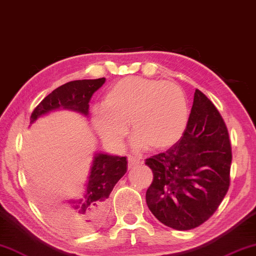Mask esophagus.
I'll use <instances>...</instances> for the list:
<instances>
[{
    "label": "esophagus",
    "instance_id": "esophagus-1",
    "mask_svg": "<svg viewBox=\"0 0 256 256\" xmlns=\"http://www.w3.org/2000/svg\"><path fill=\"white\" fill-rule=\"evenodd\" d=\"M140 162H142V160H140L138 158L132 157V156H128V165H129V168H132V166L138 165V164H140Z\"/></svg>",
    "mask_w": 256,
    "mask_h": 256
}]
</instances>
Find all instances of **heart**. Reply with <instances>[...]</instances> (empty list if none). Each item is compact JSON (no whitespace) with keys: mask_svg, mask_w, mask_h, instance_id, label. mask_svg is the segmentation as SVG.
I'll return each mask as SVG.
<instances>
[{"mask_svg":"<svg viewBox=\"0 0 256 256\" xmlns=\"http://www.w3.org/2000/svg\"><path fill=\"white\" fill-rule=\"evenodd\" d=\"M92 121L104 142L114 149L124 143L129 122L135 148L166 150L179 142L186 130L187 97L174 82L124 77L108 88Z\"/></svg>","mask_w":256,"mask_h":256,"instance_id":"obj_1","label":"heart"}]
</instances>
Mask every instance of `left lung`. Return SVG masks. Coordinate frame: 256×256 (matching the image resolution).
<instances>
[{"mask_svg":"<svg viewBox=\"0 0 256 256\" xmlns=\"http://www.w3.org/2000/svg\"><path fill=\"white\" fill-rule=\"evenodd\" d=\"M232 151L223 118L196 88L186 130L168 151L148 158L152 184L146 204L157 220L179 231L208 220L230 187Z\"/></svg>","mask_w":256,"mask_h":256,"instance_id":"obj_1","label":"left lung"}]
</instances>
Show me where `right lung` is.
<instances>
[{
    "label": "right lung",
    "mask_w": 256,
    "mask_h": 256,
    "mask_svg": "<svg viewBox=\"0 0 256 256\" xmlns=\"http://www.w3.org/2000/svg\"><path fill=\"white\" fill-rule=\"evenodd\" d=\"M106 78L80 80L66 83L42 99L31 114L30 124L40 116L56 110H70L88 116L92 94L102 86ZM127 158L107 154H96L88 174L85 194L80 200L44 206L48 217L66 231L82 234L92 232L104 223L107 198L118 181L127 172Z\"/></svg>",
    "instance_id": "add662e5"
}]
</instances>
